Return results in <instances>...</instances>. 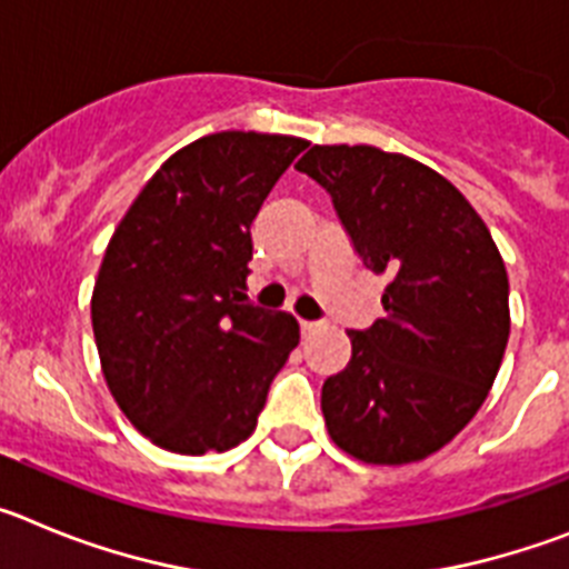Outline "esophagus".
I'll list each match as a JSON object with an SVG mask.
<instances>
[{
	"mask_svg": "<svg viewBox=\"0 0 569 569\" xmlns=\"http://www.w3.org/2000/svg\"><path fill=\"white\" fill-rule=\"evenodd\" d=\"M299 328H301V333H313V330H319L321 325L319 321H299Z\"/></svg>",
	"mask_w": 569,
	"mask_h": 569,
	"instance_id": "obj_1",
	"label": "esophagus"
}]
</instances>
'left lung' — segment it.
Returning <instances> with one entry per match:
<instances>
[{
    "mask_svg": "<svg viewBox=\"0 0 569 569\" xmlns=\"http://www.w3.org/2000/svg\"><path fill=\"white\" fill-rule=\"evenodd\" d=\"M296 170L328 190L367 270L387 276L385 319L350 330L353 356L321 387L336 445L410 465L465 430L490 393L510 281L481 216L445 176L370 144H313Z\"/></svg>",
    "mask_w": 569,
    "mask_h": 569,
    "instance_id": "8db88e82",
    "label": "left lung"
}]
</instances>
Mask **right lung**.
<instances>
[{
    "mask_svg": "<svg viewBox=\"0 0 569 569\" xmlns=\"http://www.w3.org/2000/svg\"><path fill=\"white\" fill-rule=\"evenodd\" d=\"M305 139L222 130L176 150L108 241L90 319L130 425L170 453L230 450L256 430L299 325L244 296L250 224Z\"/></svg>",
    "mask_w": 569,
    "mask_h": 569,
    "instance_id": "obj_1",
    "label": "right lung"
}]
</instances>
